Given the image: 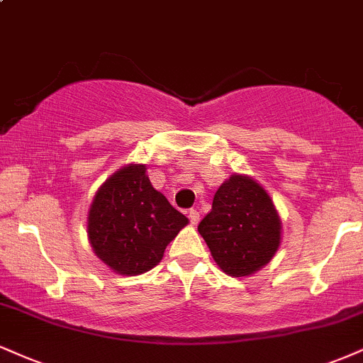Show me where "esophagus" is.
Listing matches in <instances>:
<instances>
[{
	"label": "esophagus",
	"mask_w": 363,
	"mask_h": 363,
	"mask_svg": "<svg viewBox=\"0 0 363 363\" xmlns=\"http://www.w3.org/2000/svg\"><path fill=\"white\" fill-rule=\"evenodd\" d=\"M189 220L193 225L199 223V211L198 209H189Z\"/></svg>",
	"instance_id": "1"
}]
</instances>
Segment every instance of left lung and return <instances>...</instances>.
<instances>
[{"instance_id":"left-lung-1","label":"left lung","mask_w":363,"mask_h":363,"mask_svg":"<svg viewBox=\"0 0 363 363\" xmlns=\"http://www.w3.org/2000/svg\"><path fill=\"white\" fill-rule=\"evenodd\" d=\"M281 218L270 196L248 176L233 174L216 191L198 231L225 274H255L281 245Z\"/></svg>"}]
</instances>
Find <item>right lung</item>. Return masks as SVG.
Segmentation results:
<instances>
[{"label":"right lung","instance_id":"add662e5","mask_svg":"<svg viewBox=\"0 0 363 363\" xmlns=\"http://www.w3.org/2000/svg\"><path fill=\"white\" fill-rule=\"evenodd\" d=\"M189 223L154 189L143 164L116 170L96 193L87 237L99 260L121 276H138L162 260L165 247Z\"/></svg>","mask_w":363,"mask_h":363}]
</instances>
